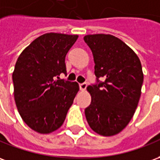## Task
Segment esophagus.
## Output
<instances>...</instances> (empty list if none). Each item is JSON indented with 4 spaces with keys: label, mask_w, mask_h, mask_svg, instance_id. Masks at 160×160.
I'll list each match as a JSON object with an SVG mask.
<instances>
[{
    "label": "esophagus",
    "mask_w": 160,
    "mask_h": 160,
    "mask_svg": "<svg viewBox=\"0 0 160 160\" xmlns=\"http://www.w3.org/2000/svg\"><path fill=\"white\" fill-rule=\"evenodd\" d=\"M79 87H80V89L81 90V91H84L86 88H87V87H88V84L86 83V82H83V83H80L79 84Z\"/></svg>",
    "instance_id": "esophagus-1"
}]
</instances>
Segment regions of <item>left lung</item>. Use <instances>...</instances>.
<instances>
[{"label": "left lung", "mask_w": 160, "mask_h": 160, "mask_svg": "<svg viewBox=\"0 0 160 160\" xmlns=\"http://www.w3.org/2000/svg\"><path fill=\"white\" fill-rule=\"evenodd\" d=\"M84 41L93 55L96 76V83L88 87L92 101L85 109L86 118L97 133L117 134L130 122L138 106L144 80L141 63L137 54L113 35L89 34Z\"/></svg>", "instance_id": "obj_1"}]
</instances>
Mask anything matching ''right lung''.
Returning <instances> with one entry per match:
<instances>
[{
  "label": "right lung",
  "mask_w": 160,
  "mask_h": 160,
  "mask_svg": "<svg viewBox=\"0 0 160 160\" xmlns=\"http://www.w3.org/2000/svg\"><path fill=\"white\" fill-rule=\"evenodd\" d=\"M77 39L78 35L45 33L26 48L15 63V104L23 121L37 132L61 127L79 91L77 82L59 78L67 74L66 55Z\"/></svg>",
  "instance_id": "1"
}]
</instances>
